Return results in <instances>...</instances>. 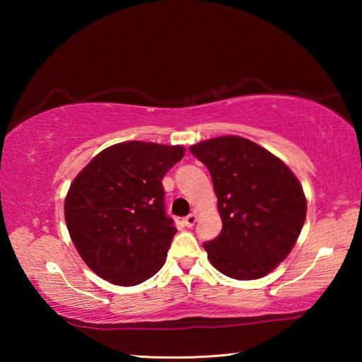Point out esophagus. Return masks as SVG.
Returning a JSON list of instances; mask_svg holds the SVG:
<instances>
[{
    "mask_svg": "<svg viewBox=\"0 0 362 362\" xmlns=\"http://www.w3.org/2000/svg\"><path fill=\"white\" fill-rule=\"evenodd\" d=\"M183 223H185V226H188V228H192V226L196 223V214H189V216H187L183 218Z\"/></svg>",
    "mask_w": 362,
    "mask_h": 362,
    "instance_id": "34e87169",
    "label": "esophagus"
}]
</instances>
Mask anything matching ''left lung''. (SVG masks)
Instances as JSON below:
<instances>
[{"mask_svg":"<svg viewBox=\"0 0 362 362\" xmlns=\"http://www.w3.org/2000/svg\"><path fill=\"white\" fill-rule=\"evenodd\" d=\"M209 169L222 231L204 243L214 268L233 279L273 272L297 243L306 217L303 188L273 153L238 136L189 146Z\"/></svg>","mask_w":362,"mask_h":362,"instance_id":"left-lung-1","label":"left lung"}]
</instances>
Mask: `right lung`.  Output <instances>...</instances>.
<instances>
[{
  "instance_id": "right-lung-1",
  "label": "right lung",
  "mask_w": 362,
  "mask_h": 362,
  "mask_svg": "<svg viewBox=\"0 0 362 362\" xmlns=\"http://www.w3.org/2000/svg\"><path fill=\"white\" fill-rule=\"evenodd\" d=\"M180 145L122 142L93 158L70 185L65 222L81 259L118 286H136L164 265L177 228L164 209L163 177Z\"/></svg>"
}]
</instances>
